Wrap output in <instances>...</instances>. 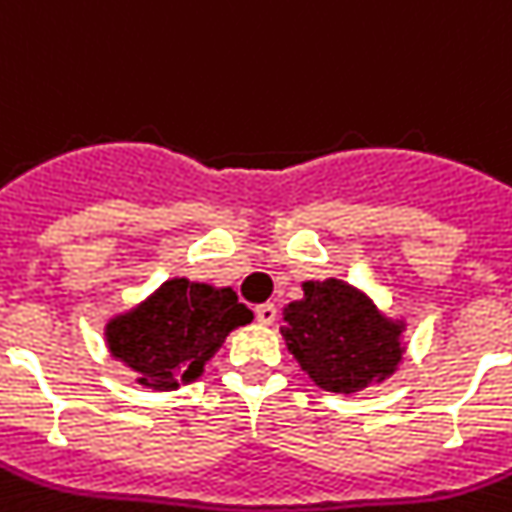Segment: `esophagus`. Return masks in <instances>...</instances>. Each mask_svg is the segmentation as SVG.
<instances>
[{
	"label": "esophagus",
	"instance_id": "obj_1",
	"mask_svg": "<svg viewBox=\"0 0 512 512\" xmlns=\"http://www.w3.org/2000/svg\"><path fill=\"white\" fill-rule=\"evenodd\" d=\"M256 319H259L261 324H274V319H277V308H274V303H264V306L256 308Z\"/></svg>",
	"mask_w": 512,
	"mask_h": 512
}]
</instances>
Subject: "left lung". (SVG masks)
<instances>
[{"mask_svg": "<svg viewBox=\"0 0 512 512\" xmlns=\"http://www.w3.org/2000/svg\"><path fill=\"white\" fill-rule=\"evenodd\" d=\"M301 301L282 308L285 348L324 392L356 395L403 363V316L384 314L366 290L337 277L303 282Z\"/></svg>", "mask_w": 512, "mask_h": 512, "instance_id": "left-lung-1", "label": "left lung"}]
</instances>
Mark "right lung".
Segmentation results:
<instances>
[{
	"instance_id": "obj_1",
	"label": "right lung",
	"mask_w": 512,
	"mask_h": 512,
	"mask_svg": "<svg viewBox=\"0 0 512 512\" xmlns=\"http://www.w3.org/2000/svg\"><path fill=\"white\" fill-rule=\"evenodd\" d=\"M253 314L232 287L172 277L149 298L114 314L104 324L109 356L135 371V382L154 392H172L196 382L232 329Z\"/></svg>"
}]
</instances>
